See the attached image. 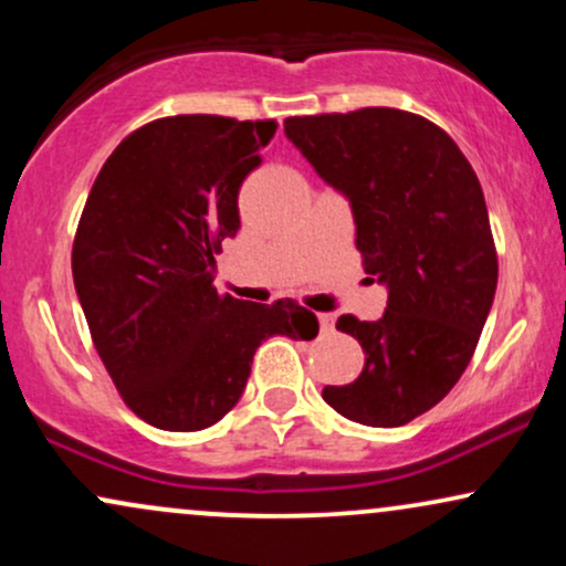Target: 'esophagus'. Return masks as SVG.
<instances>
[{
  "instance_id": "obj_1",
  "label": "esophagus",
  "mask_w": 566,
  "mask_h": 566,
  "mask_svg": "<svg viewBox=\"0 0 566 566\" xmlns=\"http://www.w3.org/2000/svg\"><path fill=\"white\" fill-rule=\"evenodd\" d=\"M319 327H322V333H333L335 316L333 314H319Z\"/></svg>"
}]
</instances>
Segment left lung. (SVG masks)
Segmentation results:
<instances>
[{"instance_id":"1","label":"left lung","mask_w":566,"mask_h":566,"mask_svg":"<svg viewBox=\"0 0 566 566\" xmlns=\"http://www.w3.org/2000/svg\"><path fill=\"white\" fill-rule=\"evenodd\" d=\"M284 133L350 201L356 250L388 287L378 322L340 316L365 369L324 401L361 426L396 428L452 391L497 287V252L476 172L444 129L399 108L290 116Z\"/></svg>"}]
</instances>
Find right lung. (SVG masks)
<instances>
[{"label":"right lung","mask_w":566,"mask_h":566,"mask_svg":"<svg viewBox=\"0 0 566 566\" xmlns=\"http://www.w3.org/2000/svg\"><path fill=\"white\" fill-rule=\"evenodd\" d=\"M276 122L180 114L129 133L97 172L71 271L116 391L161 431H201L242 396L271 335L311 340L319 322L216 290V255L239 231V188Z\"/></svg>","instance_id":"obj_1"}]
</instances>
